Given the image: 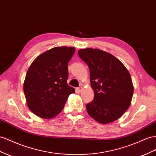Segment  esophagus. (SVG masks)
<instances>
[{
  "mask_svg": "<svg viewBox=\"0 0 156 156\" xmlns=\"http://www.w3.org/2000/svg\"><path fill=\"white\" fill-rule=\"evenodd\" d=\"M82 89H83V88H82V87H78V88H77V90L78 91V92H81V90H82Z\"/></svg>",
  "mask_w": 156,
  "mask_h": 156,
  "instance_id": "obj_1",
  "label": "esophagus"
}]
</instances>
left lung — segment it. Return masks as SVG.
Listing matches in <instances>:
<instances>
[{
    "mask_svg": "<svg viewBox=\"0 0 156 156\" xmlns=\"http://www.w3.org/2000/svg\"><path fill=\"white\" fill-rule=\"evenodd\" d=\"M78 54L88 66L94 92V99L86 105L88 115L103 124L118 119L130 106L133 94L128 70L118 59L103 50L88 48L79 50Z\"/></svg>",
    "mask_w": 156,
    "mask_h": 156,
    "instance_id": "1",
    "label": "left lung"
}]
</instances>
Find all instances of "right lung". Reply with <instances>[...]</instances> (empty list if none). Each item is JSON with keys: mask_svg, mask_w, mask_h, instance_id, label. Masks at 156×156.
I'll return each instance as SVG.
<instances>
[{"mask_svg": "<svg viewBox=\"0 0 156 156\" xmlns=\"http://www.w3.org/2000/svg\"><path fill=\"white\" fill-rule=\"evenodd\" d=\"M73 47L50 49L32 62L26 74L23 91L29 108L42 118L60 113L75 89L68 85V65L75 53Z\"/></svg>", "mask_w": 156, "mask_h": 156, "instance_id": "right-lung-1", "label": "right lung"}]
</instances>
